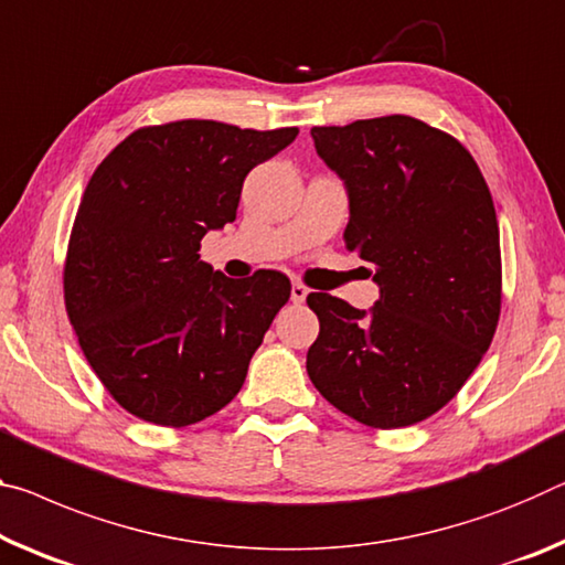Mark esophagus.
<instances>
[{
  "mask_svg": "<svg viewBox=\"0 0 565 565\" xmlns=\"http://www.w3.org/2000/svg\"><path fill=\"white\" fill-rule=\"evenodd\" d=\"M307 294H309V289H307V286H303V284H294L291 286V301L294 303H301L303 299H307Z\"/></svg>",
  "mask_w": 565,
  "mask_h": 565,
  "instance_id": "1",
  "label": "esophagus"
}]
</instances>
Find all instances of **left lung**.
Here are the masks:
<instances>
[{"label":"left lung","mask_w":565,"mask_h":565,"mask_svg":"<svg viewBox=\"0 0 565 565\" xmlns=\"http://www.w3.org/2000/svg\"><path fill=\"white\" fill-rule=\"evenodd\" d=\"M349 193L344 244L374 266L370 315L309 294L307 372L356 423L395 429L450 402L488 352L503 268L495 205L460 140L409 115L311 128Z\"/></svg>","instance_id":"1"}]
</instances>
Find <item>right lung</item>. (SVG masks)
Segmentation results:
<instances>
[{
	"label": "right lung",
	"mask_w": 565,
	"mask_h": 565,
	"mask_svg": "<svg viewBox=\"0 0 565 565\" xmlns=\"http://www.w3.org/2000/svg\"><path fill=\"white\" fill-rule=\"evenodd\" d=\"M299 136L175 120L130 132L79 201L65 307L97 380L146 423L185 427L226 407L291 281L228 279L201 238L236 218L244 178Z\"/></svg>",
	"instance_id": "add662e5"
}]
</instances>
